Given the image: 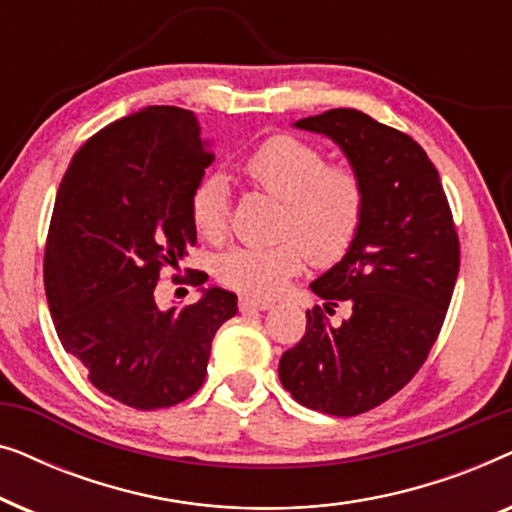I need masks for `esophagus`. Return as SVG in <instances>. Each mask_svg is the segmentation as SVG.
I'll return each instance as SVG.
<instances>
[{
  "label": "esophagus",
  "instance_id": "34e87169",
  "mask_svg": "<svg viewBox=\"0 0 512 512\" xmlns=\"http://www.w3.org/2000/svg\"><path fill=\"white\" fill-rule=\"evenodd\" d=\"M272 303L270 300H263V298H240V310L247 312V310H270Z\"/></svg>",
  "mask_w": 512,
  "mask_h": 512
}]
</instances>
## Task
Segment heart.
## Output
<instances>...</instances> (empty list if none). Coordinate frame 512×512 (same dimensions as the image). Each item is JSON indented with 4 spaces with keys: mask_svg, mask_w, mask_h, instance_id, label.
I'll use <instances>...</instances> for the list:
<instances>
[{
    "mask_svg": "<svg viewBox=\"0 0 512 512\" xmlns=\"http://www.w3.org/2000/svg\"><path fill=\"white\" fill-rule=\"evenodd\" d=\"M251 184L284 202L272 247H235L216 261L226 286L251 296H277L305 258L317 265L338 263L354 247L366 219V181L345 163H328L319 146L293 135H272L244 158ZM198 233L221 242L230 230V186L223 172L202 177L188 198Z\"/></svg>",
    "mask_w": 512,
    "mask_h": 512,
    "instance_id": "1",
    "label": "heart"
}]
</instances>
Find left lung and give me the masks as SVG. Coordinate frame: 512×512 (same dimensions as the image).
Returning a JSON list of instances; mask_svg holds the SVG:
<instances>
[{
    "label": "left lung",
    "instance_id": "obj_1",
    "mask_svg": "<svg viewBox=\"0 0 512 512\" xmlns=\"http://www.w3.org/2000/svg\"><path fill=\"white\" fill-rule=\"evenodd\" d=\"M335 139L366 181V219L354 247L312 284L324 307L279 361V380L305 408L354 417L398 394L424 366L459 275V235L436 165L405 132L356 109L303 118ZM347 302L353 317L327 321Z\"/></svg>",
    "mask_w": 512,
    "mask_h": 512
}]
</instances>
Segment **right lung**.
I'll return each mask as SVG.
<instances>
[{
	"label": "right lung",
	"instance_id": "right-lung-1",
	"mask_svg": "<svg viewBox=\"0 0 512 512\" xmlns=\"http://www.w3.org/2000/svg\"><path fill=\"white\" fill-rule=\"evenodd\" d=\"M212 160L186 109L149 107L86 139L58 188L44 251L55 331L90 384L128 408L191 398L214 333L237 314V296L223 289L181 312L153 296L195 244L188 198ZM184 282L207 275L191 270Z\"/></svg>",
	"mask_w": 512,
	"mask_h": 512
}]
</instances>
